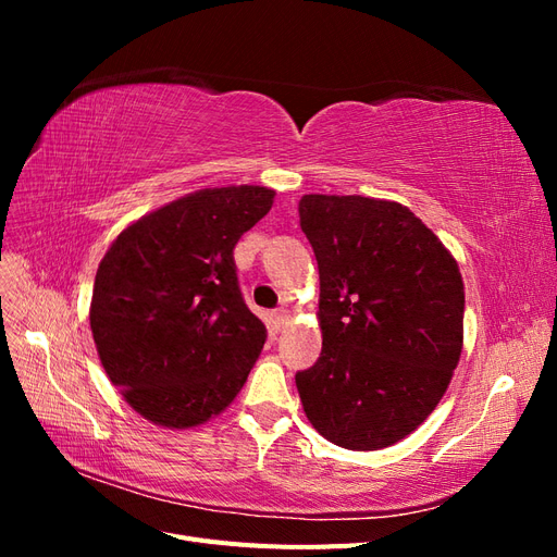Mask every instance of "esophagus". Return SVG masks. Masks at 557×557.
Returning <instances> with one entry per match:
<instances>
[{
  "mask_svg": "<svg viewBox=\"0 0 557 557\" xmlns=\"http://www.w3.org/2000/svg\"><path fill=\"white\" fill-rule=\"evenodd\" d=\"M274 320H276L278 327H283V325L290 320V309H288V307H278V309L274 311Z\"/></svg>",
  "mask_w": 557,
  "mask_h": 557,
  "instance_id": "obj_1",
  "label": "esophagus"
}]
</instances>
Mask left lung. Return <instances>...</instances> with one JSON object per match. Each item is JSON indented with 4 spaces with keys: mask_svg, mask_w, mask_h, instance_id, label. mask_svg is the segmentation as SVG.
<instances>
[{
    "mask_svg": "<svg viewBox=\"0 0 557 557\" xmlns=\"http://www.w3.org/2000/svg\"><path fill=\"white\" fill-rule=\"evenodd\" d=\"M299 225L320 274L323 350L295 374L311 425L348 450H376L434 411L462 352L458 262L397 201L305 195Z\"/></svg>",
    "mask_w": 557,
    "mask_h": 557,
    "instance_id": "1",
    "label": "left lung"
}]
</instances>
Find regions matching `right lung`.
<instances>
[{"instance_id": "obj_1", "label": "right lung", "mask_w": 557, "mask_h": 557, "mask_svg": "<svg viewBox=\"0 0 557 557\" xmlns=\"http://www.w3.org/2000/svg\"><path fill=\"white\" fill-rule=\"evenodd\" d=\"M260 185L207 188L139 218L99 262L92 339L129 407L164 428L221 413L267 327L242 295L234 246L272 209Z\"/></svg>"}]
</instances>
